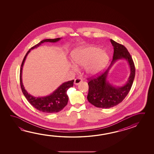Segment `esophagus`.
<instances>
[{
	"label": "esophagus",
	"instance_id": "34e87169",
	"mask_svg": "<svg viewBox=\"0 0 154 154\" xmlns=\"http://www.w3.org/2000/svg\"><path fill=\"white\" fill-rule=\"evenodd\" d=\"M82 82V79L80 78H77L75 79V81H74V84H75V85H78L81 82Z\"/></svg>",
	"mask_w": 154,
	"mask_h": 154
}]
</instances>
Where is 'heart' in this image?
<instances>
[{
    "label": "heart",
    "mask_w": 154,
    "mask_h": 154,
    "mask_svg": "<svg viewBox=\"0 0 154 154\" xmlns=\"http://www.w3.org/2000/svg\"><path fill=\"white\" fill-rule=\"evenodd\" d=\"M71 58L76 65L85 66L86 73L94 76L100 73L108 64L109 56L104 50L94 45L81 46L71 52ZM73 68L76 66L73 64Z\"/></svg>",
    "instance_id": "heart-1"
}]
</instances>
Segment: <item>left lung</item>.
I'll return each mask as SVG.
<instances>
[{"label":"left lung","instance_id":"left-lung-1","mask_svg":"<svg viewBox=\"0 0 154 154\" xmlns=\"http://www.w3.org/2000/svg\"><path fill=\"white\" fill-rule=\"evenodd\" d=\"M113 47V59L106 70L99 76L88 78L89 93L87 98L89 102L97 108H110L118 105L128 94L132 86L135 76V67L132 57L127 48L110 39ZM125 59L130 65L131 75L127 83L123 87L112 86L106 78L108 71L113 64L118 59Z\"/></svg>","mask_w":154,"mask_h":154}]
</instances>
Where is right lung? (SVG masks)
Instances as JSON below:
<instances>
[{"mask_svg":"<svg viewBox=\"0 0 154 154\" xmlns=\"http://www.w3.org/2000/svg\"><path fill=\"white\" fill-rule=\"evenodd\" d=\"M60 38L55 39H46L41 41L39 43L32 47L25 54L23 60L22 62L20 70V84L23 94L27 99L28 102L38 110L45 113H55L62 110L63 108L67 105L69 97L67 95V91L70 87L73 86L74 80L68 81L63 83L60 85L51 94L45 97H35L28 94L22 83V69L25 60L27 57V54L30 51L35 48L40 46L44 42L54 43L60 41Z\"/></svg>","mask_w":154,"mask_h":154,"instance_id":"1","label":"right lung"}]
</instances>
